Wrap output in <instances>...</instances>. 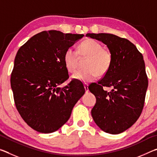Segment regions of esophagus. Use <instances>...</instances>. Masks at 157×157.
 Segmentation results:
<instances>
[{"label":"esophagus","mask_w":157,"mask_h":157,"mask_svg":"<svg viewBox=\"0 0 157 157\" xmlns=\"http://www.w3.org/2000/svg\"><path fill=\"white\" fill-rule=\"evenodd\" d=\"M84 89H85V91H86V93H88L89 91V85L87 84H84Z\"/></svg>","instance_id":"obj_1"}]
</instances>
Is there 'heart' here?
<instances>
[{
    "label": "heart",
    "mask_w": 157,
    "mask_h": 157,
    "mask_svg": "<svg viewBox=\"0 0 157 157\" xmlns=\"http://www.w3.org/2000/svg\"><path fill=\"white\" fill-rule=\"evenodd\" d=\"M79 55L86 57L83 70L77 71L71 79L82 82L94 81L97 75H105L109 70L112 62V55L109 50L102 48V44L91 39H88L79 44L78 51L68 48L63 55V63L67 71L73 73L76 70Z\"/></svg>",
    "instance_id": "b5f03b06"
}]
</instances>
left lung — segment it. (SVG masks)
Masks as SVG:
<instances>
[{
	"label": "left lung",
	"instance_id": "left-lung-1",
	"mask_svg": "<svg viewBox=\"0 0 157 157\" xmlns=\"http://www.w3.org/2000/svg\"><path fill=\"white\" fill-rule=\"evenodd\" d=\"M86 36L107 45L112 55L108 72L89 87L96 98L91 116L102 131L121 134L136 123L144 106L148 81L143 57L126 39L107 33H88ZM105 86L113 89L105 91Z\"/></svg>",
	"mask_w": 157,
	"mask_h": 157
}]
</instances>
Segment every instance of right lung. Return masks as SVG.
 <instances>
[{
  "instance_id": "right-lung-1",
  "label": "right lung",
  "mask_w": 157,
  "mask_h": 157,
  "mask_svg": "<svg viewBox=\"0 0 157 157\" xmlns=\"http://www.w3.org/2000/svg\"><path fill=\"white\" fill-rule=\"evenodd\" d=\"M84 35L44 31L18 50L11 75V87L18 113L31 128L48 134L62 127L84 94L78 81L59 85L68 78L63 63L66 50Z\"/></svg>"
}]
</instances>
